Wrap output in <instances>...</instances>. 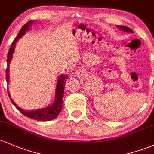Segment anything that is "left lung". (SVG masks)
Segmentation results:
<instances>
[{
	"mask_svg": "<svg viewBox=\"0 0 154 154\" xmlns=\"http://www.w3.org/2000/svg\"><path fill=\"white\" fill-rule=\"evenodd\" d=\"M118 28L120 29V30H122V31H125V32H130V33H133L134 32L130 28L128 27V26H122V25H118Z\"/></svg>",
	"mask_w": 154,
	"mask_h": 154,
	"instance_id": "1",
	"label": "left lung"
}]
</instances>
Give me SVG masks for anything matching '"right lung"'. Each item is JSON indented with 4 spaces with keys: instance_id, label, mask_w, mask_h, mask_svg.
<instances>
[{
    "instance_id": "right-lung-1",
    "label": "right lung",
    "mask_w": 154,
    "mask_h": 154,
    "mask_svg": "<svg viewBox=\"0 0 154 154\" xmlns=\"http://www.w3.org/2000/svg\"><path fill=\"white\" fill-rule=\"evenodd\" d=\"M34 21L30 20L28 22H26L24 26H22V29L19 31V34L16 37V38L12 43L11 47L10 48V50L8 53V59H7V67L6 69V82L7 84L9 85V65L10 62L11 61L12 57H13V54L14 52V48L16 45V43L19 38L25 34L26 31L29 30V26L32 25ZM67 79H68V76L66 75H61L59 77L58 79L57 85H56V95H55V100L54 103L51 104V106H48L45 109H38V110H32V111H24L23 109H20L17 106L13 100L11 98V95L9 93H8V95L10 97L11 101L12 103L15 106L18 110L24 114V116H27V117L31 118L32 119L38 120V121H51V120L56 119L57 116L62 109V103H63V98L64 95V85L66 83Z\"/></svg>"
}]
</instances>
